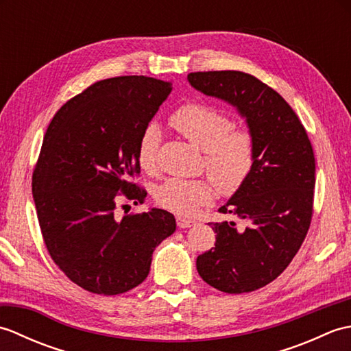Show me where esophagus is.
<instances>
[{
  "mask_svg": "<svg viewBox=\"0 0 351 351\" xmlns=\"http://www.w3.org/2000/svg\"><path fill=\"white\" fill-rule=\"evenodd\" d=\"M176 225L180 228H191L196 225L195 220H190V219H185V217H181V215H178L176 217Z\"/></svg>",
  "mask_w": 351,
  "mask_h": 351,
  "instance_id": "esophagus-1",
  "label": "esophagus"
}]
</instances>
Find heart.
Instances as JSON below:
<instances>
[{"instance_id":"1","label":"heart","mask_w":351,"mask_h":351,"mask_svg":"<svg viewBox=\"0 0 351 351\" xmlns=\"http://www.w3.org/2000/svg\"><path fill=\"white\" fill-rule=\"evenodd\" d=\"M170 122L185 138L204 149L205 169L211 180L170 178L156 189L158 205L176 214L191 215L211 202L214 185L221 195L230 196L249 180L256 160L255 140L249 130L235 128L232 117L225 111L202 102H189L173 111ZM161 140L158 123H147L141 131L137 143L141 169H155Z\"/></svg>"}]
</instances>
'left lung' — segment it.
I'll use <instances>...</instances> for the list:
<instances>
[{
    "instance_id": "1",
    "label": "left lung",
    "mask_w": 351,
    "mask_h": 351,
    "mask_svg": "<svg viewBox=\"0 0 351 351\" xmlns=\"http://www.w3.org/2000/svg\"><path fill=\"white\" fill-rule=\"evenodd\" d=\"M189 83L234 106L255 140L256 160L243 187L220 208L249 223H210L215 247L197 256L208 285L228 294L273 282L299 252L312 220L315 156L306 130L282 96L240 71L191 72Z\"/></svg>"
}]
</instances>
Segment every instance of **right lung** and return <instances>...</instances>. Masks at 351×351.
<instances>
[{
    "instance_id": "1",
    "label": "right lung",
    "mask_w": 351,
    "mask_h": 351,
    "mask_svg": "<svg viewBox=\"0 0 351 351\" xmlns=\"http://www.w3.org/2000/svg\"><path fill=\"white\" fill-rule=\"evenodd\" d=\"M170 92L167 81L143 75L98 81L57 111L43 137L32 182L43 241L58 268L90 293L140 285L155 247L176 229L173 214L158 208L116 211L119 196L145 200L130 181L140 173L138 137Z\"/></svg>"
}]
</instances>
